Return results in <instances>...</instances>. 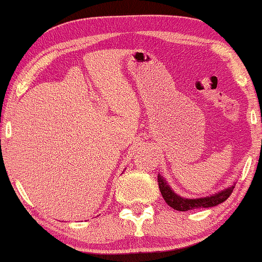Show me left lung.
Listing matches in <instances>:
<instances>
[{
	"instance_id": "left-lung-1",
	"label": "left lung",
	"mask_w": 262,
	"mask_h": 262,
	"mask_svg": "<svg viewBox=\"0 0 262 262\" xmlns=\"http://www.w3.org/2000/svg\"><path fill=\"white\" fill-rule=\"evenodd\" d=\"M157 182H159V188L161 191L163 199L168 206H171L172 209L177 211H189L194 209H207V207H213L216 205L223 203L229 198V195L232 194L234 185L223 189V190L215 193L209 196H203V198H196V199H189V198H183L181 195L172 190V188L169 187L168 183L161 174H157Z\"/></svg>"
}]
</instances>
